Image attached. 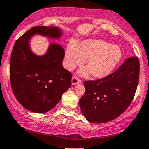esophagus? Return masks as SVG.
<instances>
[{
	"label": "esophagus",
	"mask_w": 149,
	"mask_h": 149,
	"mask_svg": "<svg viewBox=\"0 0 149 149\" xmlns=\"http://www.w3.org/2000/svg\"><path fill=\"white\" fill-rule=\"evenodd\" d=\"M71 83L73 85H76V84L81 83V80L78 79V78L76 77V76H73L71 79Z\"/></svg>",
	"instance_id": "obj_1"
}]
</instances>
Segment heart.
<instances>
[{
    "label": "heart",
    "mask_w": 149,
    "mask_h": 149,
    "mask_svg": "<svg viewBox=\"0 0 149 149\" xmlns=\"http://www.w3.org/2000/svg\"><path fill=\"white\" fill-rule=\"evenodd\" d=\"M120 46L101 39H87L78 44L70 40L66 47L63 64L69 70L81 65L86 59L88 68L80 71L83 76L91 73L95 79H103L111 74L122 58Z\"/></svg>",
    "instance_id": "1"
}]
</instances>
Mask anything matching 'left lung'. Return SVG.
Returning <instances> with one entry per match:
<instances>
[{
  "label": "left lung",
  "mask_w": 149,
  "mask_h": 149,
  "mask_svg": "<svg viewBox=\"0 0 149 149\" xmlns=\"http://www.w3.org/2000/svg\"><path fill=\"white\" fill-rule=\"evenodd\" d=\"M140 63L128 58L115 72L103 79L84 83L80 107L87 120L103 123L123 113L134 99L139 83Z\"/></svg>",
  "instance_id": "1"
}]
</instances>
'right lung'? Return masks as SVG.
Wrapping results in <instances>:
<instances>
[{"instance_id": "right-lung-1", "label": "right lung", "mask_w": 149, "mask_h": 149, "mask_svg": "<svg viewBox=\"0 0 149 149\" xmlns=\"http://www.w3.org/2000/svg\"><path fill=\"white\" fill-rule=\"evenodd\" d=\"M36 34L58 39L63 33L55 26H35L21 36L12 50L10 81L13 94L25 109L43 113L54 108L70 87L72 74L63 66L65 51L60 45L51 43L43 56L31 51L30 40Z\"/></svg>"}]
</instances>
